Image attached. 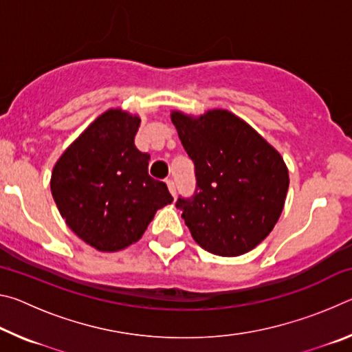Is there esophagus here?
<instances>
[{
    "instance_id": "esophagus-1",
    "label": "esophagus",
    "mask_w": 352,
    "mask_h": 352,
    "mask_svg": "<svg viewBox=\"0 0 352 352\" xmlns=\"http://www.w3.org/2000/svg\"><path fill=\"white\" fill-rule=\"evenodd\" d=\"M166 184H168L169 192L175 197V194H177V188H175V183H174V180H170V178H168V180H166Z\"/></svg>"
}]
</instances>
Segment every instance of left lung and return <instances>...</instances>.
I'll use <instances>...</instances> for the list:
<instances>
[{
  "label": "left lung",
  "mask_w": 352,
  "mask_h": 352,
  "mask_svg": "<svg viewBox=\"0 0 352 352\" xmlns=\"http://www.w3.org/2000/svg\"><path fill=\"white\" fill-rule=\"evenodd\" d=\"M170 119L195 166L194 197L177 201L190 236L212 254L248 253L284 210L289 169L281 153L228 110L200 116L172 110Z\"/></svg>",
  "instance_id": "obj_1"
}]
</instances>
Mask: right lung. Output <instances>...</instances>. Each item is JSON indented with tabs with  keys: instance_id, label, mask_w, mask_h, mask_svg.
Returning a JSON list of instances; mask_svg holds the SVG:
<instances>
[{
	"instance_id": "add662e5",
	"label": "right lung",
	"mask_w": 352,
	"mask_h": 352,
	"mask_svg": "<svg viewBox=\"0 0 352 352\" xmlns=\"http://www.w3.org/2000/svg\"><path fill=\"white\" fill-rule=\"evenodd\" d=\"M141 119L122 109L99 115L57 160L51 192L65 222L99 252L138 242L160 208L174 199L148 175L151 155L135 146Z\"/></svg>"
}]
</instances>
